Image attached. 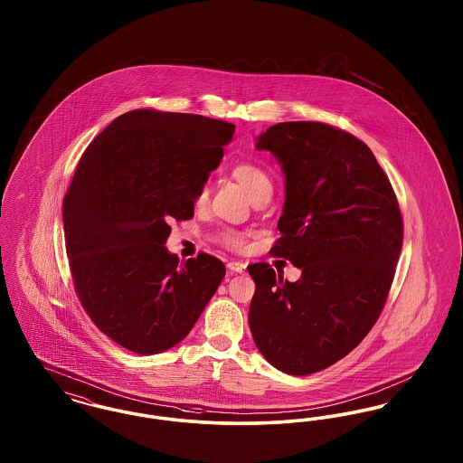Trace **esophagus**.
Here are the masks:
<instances>
[{
  "instance_id": "1",
  "label": "esophagus",
  "mask_w": 463,
  "mask_h": 463,
  "mask_svg": "<svg viewBox=\"0 0 463 463\" xmlns=\"http://www.w3.org/2000/svg\"><path fill=\"white\" fill-rule=\"evenodd\" d=\"M227 269L234 274V272H244V269H246V262H238V260H232V262H229L227 264Z\"/></svg>"
}]
</instances>
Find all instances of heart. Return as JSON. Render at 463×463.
<instances>
[{"mask_svg":"<svg viewBox=\"0 0 463 463\" xmlns=\"http://www.w3.org/2000/svg\"><path fill=\"white\" fill-rule=\"evenodd\" d=\"M232 176L240 182V185L248 193L250 198L257 191H260L262 187L270 185V180H269V176H267L264 170L260 166L253 165V163H238V165H234ZM206 196H208V191L204 187L199 189V193L196 194V204H203L206 201ZM222 242L225 246H229V248L240 250V248H242V244H244V238H242V234H240V232L229 231V232L222 234Z\"/></svg>","mask_w":463,"mask_h":463,"instance_id":"obj_1","label":"heart"}]
</instances>
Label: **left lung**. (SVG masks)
<instances>
[{
  "mask_svg": "<svg viewBox=\"0 0 463 463\" xmlns=\"http://www.w3.org/2000/svg\"><path fill=\"white\" fill-rule=\"evenodd\" d=\"M285 174L281 238L272 255L302 270L283 281L267 264L255 281L250 330L265 359L288 374L321 372L373 328L402 248L396 194L372 149L317 121L278 123L259 135Z\"/></svg>",
  "mask_w": 463,
  "mask_h": 463,
  "instance_id": "obj_1",
  "label": "left lung"
}]
</instances>
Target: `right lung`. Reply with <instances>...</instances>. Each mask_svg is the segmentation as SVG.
I'll use <instances>...</instances> for the list:
<instances>
[{
    "instance_id": "1",
    "label": "right lung",
    "mask_w": 463,
    "mask_h": 463,
    "mask_svg": "<svg viewBox=\"0 0 463 463\" xmlns=\"http://www.w3.org/2000/svg\"><path fill=\"white\" fill-rule=\"evenodd\" d=\"M232 133L199 114L130 110L78 163L62 210L72 281L95 326L132 353L172 349L221 287L219 259L178 262L165 242L172 222L194 217Z\"/></svg>"
}]
</instances>
